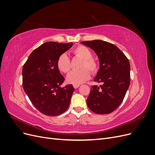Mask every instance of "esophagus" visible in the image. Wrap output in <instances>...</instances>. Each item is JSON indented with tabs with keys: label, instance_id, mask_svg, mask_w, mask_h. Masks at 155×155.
I'll use <instances>...</instances> for the list:
<instances>
[{
	"label": "esophagus",
	"instance_id": "34e87169",
	"mask_svg": "<svg viewBox=\"0 0 155 155\" xmlns=\"http://www.w3.org/2000/svg\"><path fill=\"white\" fill-rule=\"evenodd\" d=\"M73 86H74V88H78L79 87V85H74Z\"/></svg>",
	"mask_w": 155,
	"mask_h": 155
}]
</instances>
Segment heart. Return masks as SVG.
Instances as JSON below:
<instances>
[{"mask_svg":"<svg viewBox=\"0 0 155 155\" xmlns=\"http://www.w3.org/2000/svg\"><path fill=\"white\" fill-rule=\"evenodd\" d=\"M73 54L79 58L83 59L81 64L82 69L74 70L70 72L67 76V81L73 85H79L86 81L90 78L91 73H95L97 70V63L93 59L92 54L91 50L85 46H78L72 50ZM58 68L61 72L67 73L70 69V60L67 54H62L59 55L57 61ZM87 68L88 70L85 69Z\"/></svg>","mask_w":155,"mask_h":155,"instance_id":"1","label":"heart"}]
</instances>
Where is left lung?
Returning <instances> with one entry per match:
<instances>
[{"label":"left lung","mask_w":155,"mask_h":155,"mask_svg":"<svg viewBox=\"0 0 155 155\" xmlns=\"http://www.w3.org/2000/svg\"><path fill=\"white\" fill-rule=\"evenodd\" d=\"M97 54L100 68L87 104L92 112L106 114L115 110L124 100L130 85V63L125 54L113 44L101 40L82 41Z\"/></svg>","instance_id":"8db88e82"}]
</instances>
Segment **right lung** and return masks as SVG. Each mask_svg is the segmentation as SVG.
I'll list each match as a JSON object with an SVG mask.
<instances>
[{"mask_svg":"<svg viewBox=\"0 0 155 155\" xmlns=\"http://www.w3.org/2000/svg\"><path fill=\"white\" fill-rule=\"evenodd\" d=\"M73 43L46 42L32 51L22 67V86L32 104L41 113L55 116L69 107L74 88L61 87L64 78L58 68L60 55Z\"/></svg>","mask_w":155,"mask_h":155,"instance_id":"right-lung-1","label":"right lung"}]
</instances>
